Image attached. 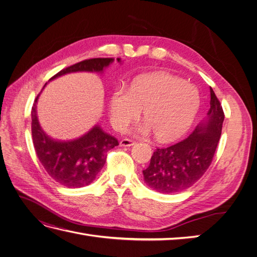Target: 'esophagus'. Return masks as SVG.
Returning a JSON list of instances; mask_svg holds the SVG:
<instances>
[{"label":"esophagus","instance_id":"obj_1","mask_svg":"<svg viewBox=\"0 0 257 257\" xmlns=\"http://www.w3.org/2000/svg\"><path fill=\"white\" fill-rule=\"evenodd\" d=\"M135 145V142L131 141V139H122V141L120 142V146L121 147H131V146H134Z\"/></svg>","mask_w":257,"mask_h":257}]
</instances>
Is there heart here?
<instances>
[{
	"mask_svg": "<svg viewBox=\"0 0 257 257\" xmlns=\"http://www.w3.org/2000/svg\"><path fill=\"white\" fill-rule=\"evenodd\" d=\"M199 92L177 76L160 74L135 80L128 90L116 87L109 100L112 126L123 131L143 109L146 122L134 128L138 135L152 132L160 142H170L189 130L198 111Z\"/></svg>",
	"mask_w": 257,
	"mask_h": 257,
	"instance_id": "b5f03b06",
	"label": "heart"
}]
</instances>
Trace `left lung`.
Returning <instances> with one entry per match:
<instances>
[{
    "instance_id": "8db88e82",
    "label": "left lung",
    "mask_w": 257,
    "mask_h": 257,
    "mask_svg": "<svg viewBox=\"0 0 257 257\" xmlns=\"http://www.w3.org/2000/svg\"><path fill=\"white\" fill-rule=\"evenodd\" d=\"M210 97L206 119L188 138L153 152L149 166L143 170L144 180L152 190L170 194L189 189L211 164L220 141L224 112L211 88Z\"/></svg>"
}]
</instances>
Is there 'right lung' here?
<instances>
[{"label":"right lung","mask_w":257,"mask_h":257,"mask_svg":"<svg viewBox=\"0 0 257 257\" xmlns=\"http://www.w3.org/2000/svg\"><path fill=\"white\" fill-rule=\"evenodd\" d=\"M114 59L96 58L84 60L62 69L50 80L78 72L103 74ZM116 61L121 64V59ZM46 85V84H45ZM45 88V87H44ZM43 88V89H44ZM37 95L32 107V137L37 158L48 175L66 188H82L94 181L105 165L107 151L119 143L95 124L87 133L69 141L53 139L43 131L37 118Z\"/></svg>","instance_id":"1"}]
</instances>
